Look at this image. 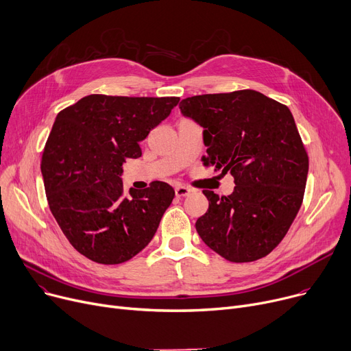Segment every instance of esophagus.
Instances as JSON below:
<instances>
[{
    "label": "esophagus",
    "instance_id": "obj_1",
    "mask_svg": "<svg viewBox=\"0 0 351 351\" xmlns=\"http://www.w3.org/2000/svg\"><path fill=\"white\" fill-rule=\"evenodd\" d=\"M191 193V190L189 187H185V185H177L176 187V195L177 197H185Z\"/></svg>",
    "mask_w": 351,
    "mask_h": 351
}]
</instances>
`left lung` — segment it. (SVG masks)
Masks as SVG:
<instances>
[{"label": "left lung", "instance_id": "8db88e82", "mask_svg": "<svg viewBox=\"0 0 351 351\" xmlns=\"http://www.w3.org/2000/svg\"><path fill=\"white\" fill-rule=\"evenodd\" d=\"M180 110L204 128L205 166L235 181L228 197L202 191L210 207L195 222L198 235L231 262L271 254L299 213L308 171L291 110L251 89L187 97Z\"/></svg>", "mask_w": 351, "mask_h": 351}]
</instances>
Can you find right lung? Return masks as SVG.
Returning <instances> with one entry per match:
<instances>
[{"mask_svg":"<svg viewBox=\"0 0 351 351\" xmlns=\"http://www.w3.org/2000/svg\"><path fill=\"white\" fill-rule=\"evenodd\" d=\"M180 97L89 95L58 113L40 161L49 210L73 248L93 262L117 265L153 239L174 198L152 182L123 191V162L141 156L140 141Z\"/></svg>","mask_w":351,"mask_h":351,"instance_id":"right-lung-1","label":"right lung"}]
</instances>
